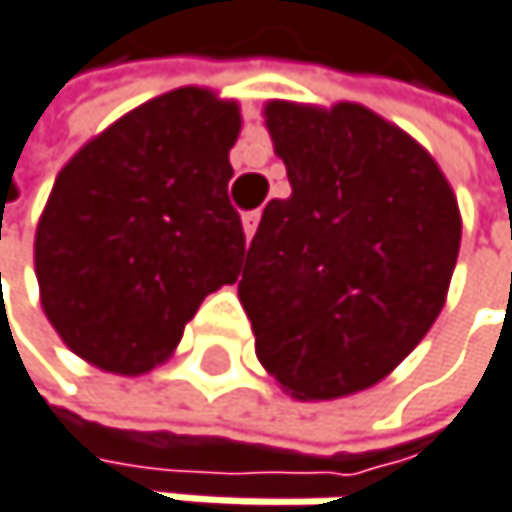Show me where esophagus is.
<instances>
[{"label": "esophagus", "mask_w": 512, "mask_h": 512, "mask_svg": "<svg viewBox=\"0 0 512 512\" xmlns=\"http://www.w3.org/2000/svg\"><path fill=\"white\" fill-rule=\"evenodd\" d=\"M258 224H261V214L258 211H248L242 218V230H245V239H251L254 233H258Z\"/></svg>", "instance_id": "1"}]
</instances>
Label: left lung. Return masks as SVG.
<instances>
[{
    "mask_svg": "<svg viewBox=\"0 0 512 512\" xmlns=\"http://www.w3.org/2000/svg\"><path fill=\"white\" fill-rule=\"evenodd\" d=\"M291 196L264 208L239 301L254 353L294 399L387 378L436 322L461 211L433 156L362 104L270 101Z\"/></svg>",
    "mask_w": 512,
    "mask_h": 512,
    "instance_id": "1",
    "label": "left lung"
}]
</instances>
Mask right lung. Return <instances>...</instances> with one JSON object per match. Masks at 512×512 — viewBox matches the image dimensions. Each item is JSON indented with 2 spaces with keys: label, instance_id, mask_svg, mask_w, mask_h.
Instances as JSON below:
<instances>
[{
  "label": "right lung",
  "instance_id": "add662e5",
  "mask_svg": "<svg viewBox=\"0 0 512 512\" xmlns=\"http://www.w3.org/2000/svg\"><path fill=\"white\" fill-rule=\"evenodd\" d=\"M239 128L236 101L187 85L61 168L36 227V279L76 356L128 378L153 371L208 294L239 279L245 233L227 196Z\"/></svg>",
  "mask_w": 512,
  "mask_h": 512
}]
</instances>
